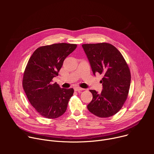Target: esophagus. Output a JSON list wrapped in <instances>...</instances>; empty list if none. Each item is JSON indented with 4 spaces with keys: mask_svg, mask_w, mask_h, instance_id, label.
<instances>
[{
    "mask_svg": "<svg viewBox=\"0 0 154 154\" xmlns=\"http://www.w3.org/2000/svg\"><path fill=\"white\" fill-rule=\"evenodd\" d=\"M74 90H75V91H80L83 90V88H80V87L76 86V87H74Z\"/></svg>",
    "mask_w": 154,
    "mask_h": 154,
    "instance_id": "obj_1",
    "label": "esophagus"
}]
</instances>
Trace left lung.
Instances as JSON below:
<instances>
[{"instance_id": "left-lung-1", "label": "left lung", "mask_w": 154, "mask_h": 154, "mask_svg": "<svg viewBox=\"0 0 154 154\" xmlns=\"http://www.w3.org/2000/svg\"><path fill=\"white\" fill-rule=\"evenodd\" d=\"M82 48L94 75L99 73L103 75L100 82L102 91L99 94L95 90H90L93 99L87 108L98 117H110L120 110L128 96L131 81L128 64L111 44H85Z\"/></svg>"}]
</instances>
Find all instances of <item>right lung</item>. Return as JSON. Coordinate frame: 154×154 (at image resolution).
I'll return each mask as SVG.
<instances>
[{"label": "right lung", "instance_id": "1", "mask_svg": "<svg viewBox=\"0 0 154 154\" xmlns=\"http://www.w3.org/2000/svg\"><path fill=\"white\" fill-rule=\"evenodd\" d=\"M77 45L58 43L38 48L30 58L24 73L23 86L31 105L42 116L55 119L67 109L74 89L61 88L52 83L63 61Z\"/></svg>", "mask_w": 154, "mask_h": 154}]
</instances>
